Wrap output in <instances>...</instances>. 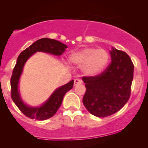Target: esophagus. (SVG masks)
<instances>
[{
    "mask_svg": "<svg viewBox=\"0 0 148 148\" xmlns=\"http://www.w3.org/2000/svg\"><path fill=\"white\" fill-rule=\"evenodd\" d=\"M81 83H82V79H74V86H77V84H81Z\"/></svg>",
    "mask_w": 148,
    "mask_h": 148,
    "instance_id": "obj_1",
    "label": "esophagus"
}]
</instances>
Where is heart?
<instances>
[{
  "label": "heart",
  "mask_w": 148,
  "mask_h": 148,
  "mask_svg": "<svg viewBox=\"0 0 148 148\" xmlns=\"http://www.w3.org/2000/svg\"><path fill=\"white\" fill-rule=\"evenodd\" d=\"M69 59L71 64L82 67L85 74L97 76L101 74L107 67L110 60V54L104 49L87 47L73 52Z\"/></svg>",
  "instance_id": "1"
}]
</instances>
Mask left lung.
<instances>
[{
    "label": "left lung",
    "instance_id": "1",
    "mask_svg": "<svg viewBox=\"0 0 148 148\" xmlns=\"http://www.w3.org/2000/svg\"><path fill=\"white\" fill-rule=\"evenodd\" d=\"M112 62L97 76L83 77L86 92L83 104L92 114L105 117L118 112L131 94L134 65L125 52L113 49Z\"/></svg>",
    "mask_w": 148,
    "mask_h": 148
}]
</instances>
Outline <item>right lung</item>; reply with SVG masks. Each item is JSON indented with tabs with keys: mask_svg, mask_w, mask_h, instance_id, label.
Instances as JSON below:
<instances>
[{
	"mask_svg": "<svg viewBox=\"0 0 148 148\" xmlns=\"http://www.w3.org/2000/svg\"><path fill=\"white\" fill-rule=\"evenodd\" d=\"M67 46L65 44L54 39L44 38L38 40L26 49L21 52L17 59L16 65L13 68L10 78V95L16 105L18 107L22 113L27 117L37 120H45L53 117L62 103L64 96L68 91L72 89L74 81L71 80L66 84L58 88L54 91L51 96L46 102L39 107H30L26 106L19 95L18 84L22 73L23 66L27 59L36 51H43L60 56L63 53Z\"/></svg>",
	"mask_w": 148,
	"mask_h": 148,
	"instance_id": "obj_1",
	"label": "right lung"
}]
</instances>
